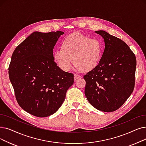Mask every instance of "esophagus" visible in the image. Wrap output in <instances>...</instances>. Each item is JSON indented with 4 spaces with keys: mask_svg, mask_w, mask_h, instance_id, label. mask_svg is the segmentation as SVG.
<instances>
[{
    "mask_svg": "<svg viewBox=\"0 0 146 146\" xmlns=\"http://www.w3.org/2000/svg\"><path fill=\"white\" fill-rule=\"evenodd\" d=\"M80 76V75H79V74H74V80H76V79H78V78H79Z\"/></svg>",
    "mask_w": 146,
    "mask_h": 146,
    "instance_id": "esophagus-1",
    "label": "esophagus"
}]
</instances>
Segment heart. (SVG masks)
<instances>
[{
    "instance_id": "b5f03b06",
    "label": "heart",
    "mask_w": 146,
    "mask_h": 146,
    "mask_svg": "<svg viewBox=\"0 0 146 146\" xmlns=\"http://www.w3.org/2000/svg\"><path fill=\"white\" fill-rule=\"evenodd\" d=\"M103 52V45L97 38H90L81 33H73L65 37L62 48L54 50L53 58L58 66L65 72L70 70L73 58L78 70H90L99 62Z\"/></svg>"
}]
</instances>
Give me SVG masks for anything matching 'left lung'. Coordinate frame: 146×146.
<instances>
[{
  "label": "left lung",
  "mask_w": 146,
  "mask_h": 146,
  "mask_svg": "<svg viewBox=\"0 0 146 146\" xmlns=\"http://www.w3.org/2000/svg\"><path fill=\"white\" fill-rule=\"evenodd\" d=\"M96 33L103 37L105 49L98 64L84 75L85 94L95 108L111 112L119 109L134 90L136 57L121 39L103 30Z\"/></svg>",
  "instance_id": "obj_1"
}]
</instances>
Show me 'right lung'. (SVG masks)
I'll use <instances>...</instances> for the list:
<instances>
[{"label":"right lung","instance_id":"obj_1","mask_svg":"<svg viewBox=\"0 0 146 146\" xmlns=\"http://www.w3.org/2000/svg\"><path fill=\"white\" fill-rule=\"evenodd\" d=\"M61 31L31 34L14 50L8 68L17 102L33 116L44 117L57 111L74 82V74L54 61L53 49Z\"/></svg>","mask_w":146,"mask_h":146}]
</instances>
